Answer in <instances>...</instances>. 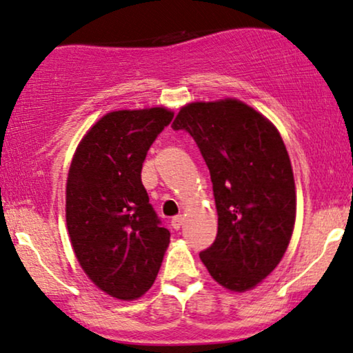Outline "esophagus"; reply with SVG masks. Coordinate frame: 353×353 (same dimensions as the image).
<instances>
[{"label":"esophagus","instance_id":"esophagus-1","mask_svg":"<svg viewBox=\"0 0 353 353\" xmlns=\"http://www.w3.org/2000/svg\"><path fill=\"white\" fill-rule=\"evenodd\" d=\"M182 223H184V218H182L181 214H177V216H174V218L171 219V225H172V229H181V225H182Z\"/></svg>","mask_w":353,"mask_h":353}]
</instances>
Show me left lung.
<instances>
[{"label":"left lung","instance_id":"8db88e82","mask_svg":"<svg viewBox=\"0 0 353 353\" xmlns=\"http://www.w3.org/2000/svg\"><path fill=\"white\" fill-rule=\"evenodd\" d=\"M172 129L195 140L213 182L218 234L201 261L225 289L255 288L278 266L294 231V172L283 139L237 100L187 105Z\"/></svg>","mask_w":353,"mask_h":353}]
</instances>
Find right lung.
<instances>
[{
    "label": "right lung",
    "mask_w": 353,
    "mask_h": 353,
    "mask_svg": "<svg viewBox=\"0 0 353 353\" xmlns=\"http://www.w3.org/2000/svg\"><path fill=\"white\" fill-rule=\"evenodd\" d=\"M172 117L164 108L108 112L82 139L70 163V242L85 274L111 297H142L169 245L171 234L142 184V166Z\"/></svg>",
    "instance_id": "right-lung-1"
}]
</instances>
